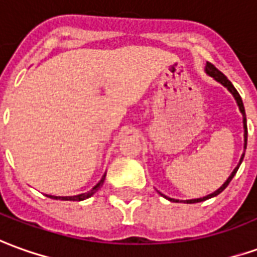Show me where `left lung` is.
Instances as JSON below:
<instances>
[{"instance_id": "8db88e82", "label": "left lung", "mask_w": 257, "mask_h": 257, "mask_svg": "<svg viewBox=\"0 0 257 257\" xmlns=\"http://www.w3.org/2000/svg\"><path fill=\"white\" fill-rule=\"evenodd\" d=\"M206 72L209 73L210 76H213V78L216 79L217 82H220L222 86H225L227 89H228L231 93H232V96L235 97V100H236V103H238V105H239V110H241L242 112V115H243V128H245V149H246V142H247V126H246V115H245V108H243V103H242V98L241 96H239V93L236 91V89H235L234 86H232V83L229 82L228 79H227V76L224 75V73H221L218 69H217L216 66L213 65L211 62H207V65H206ZM243 156H245V153L242 154V157H241V161H239V164L236 166V168H235L234 171H232V174L229 175V178L222 184V186H220L218 189H217L216 192H213L211 195H207V196H204V197H200V199H192V200H186L185 203H197V202H203V200H206V199H210V197H214L217 196L218 193H221L227 186H228V184L231 182V179L234 178V175L236 174V171H238V168H239V166H241V163H242V160H243ZM167 197V196H164ZM168 200H171V202H178V200H175V199H170V197H167Z\"/></svg>"}]
</instances>
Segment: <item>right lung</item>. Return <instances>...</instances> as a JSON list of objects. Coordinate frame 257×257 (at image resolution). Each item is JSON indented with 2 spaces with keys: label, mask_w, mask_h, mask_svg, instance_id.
<instances>
[{
  "label": "right lung",
  "mask_w": 257,
  "mask_h": 257,
  "mask_svg": "<svg viewBox=\"0 0 257 257\" xmlns=\"http://www.w3.org/2000/svg\"><path fill=\"white\" fill-rule=\"evenodd\" d=\"M104 178H105V175H104L103 178L100 179V182H98L91 191H89L87 193H82V195H78V196H65V197H60V196H51V195H48V197H51V199H60V200H85L87 197H90L93 193H96V192L100 189V186L104 184Z\"/></svg>",
  "instance_id": "add662e5"
}]
</instances>
